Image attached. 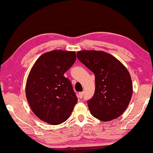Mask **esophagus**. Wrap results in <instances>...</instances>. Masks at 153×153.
<instances>
[{
    "instance_id": "esophagus-1",
    "label": "esophagus",
    "mask_w": 153,
    "mask_h": 153,
    "mask_svg": "<svg viewBox=\"0 0 153 153\" xmlns=\"http://www.w3.org/2000/svg\"><path fill=\"white\" fill-rule=\"evenodd\" d=\"M84 92L79 93V94H78L79 98V99H82L83 97H84Z\"/></svg>"
}]
</instances>
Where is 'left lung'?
Wrapping results in <instances>:
<instances>
[{"mask_svg": "<svg viewBox=\"0 0 153 153\" xmlns=\"http://www.w3.org/2000/svg\"><path fill=\"white\" fill-rule=\"evenodd\" d=\"M77 57L95 74V93L87 102L91 113L104 122L120 117L133 94L128 71L117 58L104 51L83 50L77 52Z\"/></svg>", "mask_w": 153, "mask_h": 153, "instance_id": "8db88e82", "label": "left lung"}]
</instances>
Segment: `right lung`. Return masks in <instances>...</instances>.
Instances as JSON below:
<instances>
[{
  "mask_svg": "<svg viewBox=\"0 0 153 153\" xmlns=\"http://www.w3.org/2000/svg\"><path fill=\"white\" fill-rule=\"evenodd\" d=\"M76 60L75 51L53 50L40 56L29 72L25 93L33 113L43 122L58 125L71 114L77 97L64 74Z\"/></svg>",
  "mask_w": 153,
  "mask_h": 153,
  "instance_id": "right-lung-1",
  "label": "right lung"
}]
</instances>
